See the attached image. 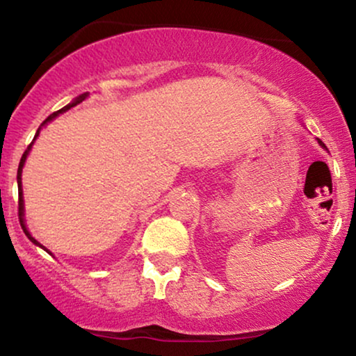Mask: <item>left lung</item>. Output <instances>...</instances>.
Listing matches in <instances>:
<instances>
[{
    "mask_svg": "<svg viewBox=\"0 0 356 356\" xmlns=\"http://www.w3.org/2000/svg\"><path fill=\"white\" fill-rule=\"evenodd\" d=\"M318 143H320V145H322V147H323V148H325V145H323V142H320V140H318Z\"/></svg>",
    "mask_w": 356,
    "mask_h": 356,
    "instance_id": "obj_1",
    "label": "left lung"
}]
</instances>
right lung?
I'll return each instance as SVG.
<instances>
[{"label":"right lung","instance_id":"obj_1","mask_svg":"<svg viewBox=\"0 0 356 356\" xmlns=\"http://www.w3.org/2000/svg\"><path fill=\"white\" fill-rule=\"evenodd\" d=\"M86 97H87V92H86V94L79 95V97H77L76 100H74V102H72V104L65 105V107H63V108H60V111H57V112H54V113H51V115H49V117H47V118H46V120H44V122H42V124H41V127H42L44 124H46V122H49V120H52V118H54V117H57V115H59V113H63V112H65V111H69V108H71V107H74V105L81 104V102H82V100H84ZM41 127H39V129H41ZM39 129H38V131H36V135H34V140H36V137H38V135H39ZM34 140H33V142H34ZM33 142H31V145H33ZM31 145H29V147H28V150H26V152L23 153V156H21V161H19V168H17V193H19V200H17V216H19V222H21V227H23L24 234H26V236H28V238H29L31 241H33V243H34V244L41 245V244H39V243H38V241H36V239H34V238H33V236H31V234H29V232H28V229H26V226H24V219H23V190H21V171H23V166H24L26 156H28V153H29V150H31ZM41 248H42V245H41ZM42 249H44V248H42ZM46 251H47V249H46ZM47 252H49V251H47Z\"/></svg>","mask_w":356,"mask_h":356}]
</instances>
